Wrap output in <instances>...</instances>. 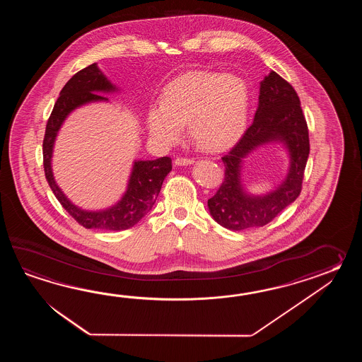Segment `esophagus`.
<instances>
[{"label": "esophagus", "instance_id": "34e87169", "mask_svg": "<svg viewBox=\"0 0 362 362\" xmlns=\"http://www.w3.org/2000/svg\"><path fill=\"white\" fill-rule=\"evenodd\" d=\"M194 160L192 159H189V158H177L176 160H175V164L177 165V167H185V165H190L192 164Z\"/></svg>", "mask_w": 362, "mask_h": 362}]
</instances>
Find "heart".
<instances>
[{"mask_svg":"<svg viewBox=\"0 0 362 362\" xmlns=\"http://www.w3.org/2000/svg\"><path fill=\"white\" fill-rule=\"evenodd\" d=\"M162 98L146 111L147 131L159 146L180 141L186 124L190 139L206 151L229 148L246 131L250 89L240 77L194 71L170 81Z\"/></svg>","mask_w":362,"mask_h":362,"instance_id":"obj_1","label":"heart"}]
</instances>
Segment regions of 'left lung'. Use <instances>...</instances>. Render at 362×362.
<instances>
[{
	"instance_id": "obj_1",
	"label": "left lung",
	"mask_w": 362,
	"mask_h": 362,
	"mask_svg": "<svg viewBox=\"0 0 362 362\" xmlns=\"http://www.w3.org/2000/svg\"><path fill=\"white\" fill-rule=\"evenodd\" d=\"M277 143L289 158L286 178L270 192L254 194L243 182L244 159L260 146ZM309 155L307 122L300 100L285 78L272 71L260 83L254 122L223 158L225 180L208 199L216 223L229 230H246L270 223L299 197Z\"/></svg>"
}]
</instances>
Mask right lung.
I'll return each mask as SVG.
<instances>
[{
  "instance_id": "add662e5",
  "label": "right lung",
  "mask_w": 362,
  "mask_h": 362,
  "mask_svg": "<svg viewBox=\"0 0 362 362\" xmlns=\"http://www.w3.org/2000/svg\"><path fill=\"white\" fill-rule=\"evenodd\" d=\"M119 92H122V89L108 80L107 76L98 69L97 63H93L78 71L63 86L59 98L55 102L52 115L47 120L42 144L47 182L63 208L77 223L88 229L119 231L134 226L153 209L162 189L163 181L172 170V160L168 156L154 160L134 159L123 195L114 204L102 209L78 207L67 198L59 185L57 184L52 162L55 141L66 119L75 110L86 105L98 102L108 103L107 97L102 94Z\"/></svg>"
}]
</instances>
